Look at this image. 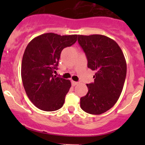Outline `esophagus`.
<instances>
[{"label": "esophagus", "mask_w": 145, "mask_h": 145, "mask_svg": "<svg viewBox=\"0 0 145 145\" xmlns=\"http://www.w3.org/2000/svg\"><path fill=\"white\" fill-rule=\"evenodd\" d=\"M78 82L71 81V85H72L73 86H76V85H78Z\"/></svg>", "instance_id": "obj_1"}]
</instances>
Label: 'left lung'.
<instances>
[{
  "instance_id": "left-lung-1",
  "label": "left lung",
  "mask_w": 145,
  "mask_h": 145,
  "mask_svg": "<svg viewBox=\"0 0 145 145\" xmlns=\"http://www.w3.org/2000/svg\"><path fill=\"white\" fill-rule=\"evenodd\" d=\"M88 67L95 71L94 82L87 84L88 91L81 97V108L98 115L110 109L119 98L126 76L125 57L116 41L103 35H78Z\"/></svg>"
}]
</instances>
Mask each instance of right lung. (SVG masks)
Segmentation results:
<instances>
[{"instance_id": "1", "label": "right lung", "mask_w": 145, "mask_h": 145, "mask_svg": "<svg viewBox=\"0 0 145 145\" xmlns=\"http://www.w3.org/2000/svg\"><path fill=\"white\" fill-rule=\"evenodd\" d=\"M77 40V35L47 33L31 40L22 62L23 86L31 102L39 109L52 112L63 106L71 88L69 80L57 77L61 52Z\"/></svg>"}]
</instances>
